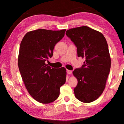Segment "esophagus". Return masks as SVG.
<instances>
[{"mask_svg": "<svg viewBox=\"0 0 124 124\" xmlns=\"http://www.w3.org/2000/svg\"><path fill=\"white\" fill-rule=\"evenodd\" d=\"M67 72L69 74H72V71L70 70H67Z\"/></svg>", "mask_w": 124, "mask_h": 124, "instance_id": "obj_1", "label": "esophagus"}]
</instances>
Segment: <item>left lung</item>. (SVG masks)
<instances>
[{"label": "left lung", "instance_id": "obj_1", "mask_svg": "<svg viewBox=\"0 0 124 124\" xmlns=\"http://www.w3.org/2000/svg\"><path fill=\"white\" fill-rule=\"evenodd\" d=\"M66 34L77 46L78 56L85 58L82 67L73 72L78 80L75 96L82 102H92L102 95L110 72L107 42L101 33L87 26L71 28Z\"/></svg>", "mask_w": 124, "mask_h": 124}]
</instances>
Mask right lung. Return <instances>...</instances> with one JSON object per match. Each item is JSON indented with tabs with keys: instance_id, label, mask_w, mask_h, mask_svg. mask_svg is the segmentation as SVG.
<instances>
[{
	"instance_id": "1",
	"label": "right lung",
	"mask_w": 124,
	"mask_h": 124,
	"mask_svg": "<svg viewBox=\"0 0 124 124\" xmlns=\"http://www.w3.org/2000/svg\"><path fill=\"white\" fill-rule=\"evenodd\" d=\"M66 31L37 29L27 33L21 43L18 57L21 75L29 93L41 103L57 99L60 87L66 83V68H51L46 64Z\"/></svg>"
}]
</instances>
